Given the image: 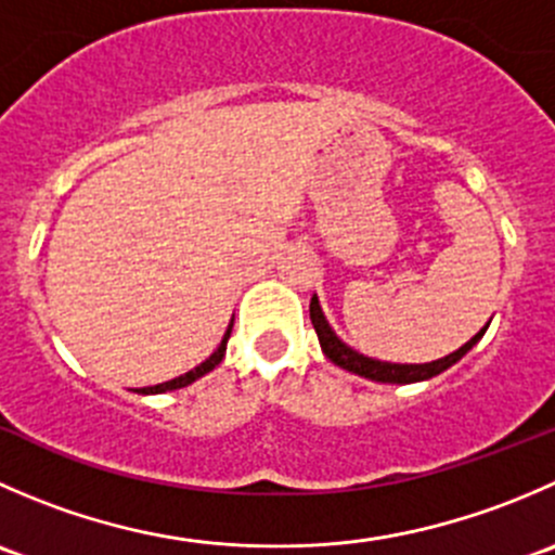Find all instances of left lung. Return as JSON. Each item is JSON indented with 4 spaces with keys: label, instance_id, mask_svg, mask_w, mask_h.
<instances>
[{
    "label": "left lung",
    "instance_id": "left-lung-1",
    "mask_svg": "<svg viewBox=\"0 0 555 555\" xmlns=\"http://www.w3.org/2000/svg\"><path fill=\"white\" fill-rule=\"evenodd\" d=\"M309 313H311V324H313V330H317V338H319V346H322L324 357H327L333 365L344 367V371L354 373V376H362V378H367V382H378V384H416V382H429V378L440 376V373L449 371L451 365H456V362L462 360V357L467 354V351L473 349L480 338H483L486 327H489V324H486V327L480 330V333H475L467 344L459 346V349L451 351V354L440 357V360L422 362V365H408V362L402 365V362L373 360V357L360 354V351L351 349L349 344H344V340L335 335V330L330 327V322H327V317H324L322 306H319L317 295L311 298Z\"/></svg>",
    "mask_w": 555,
    "mask_h": 555
}]
</instances>
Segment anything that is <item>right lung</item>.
Instances as JSON below:
<instances>
[{
	"label": "right lung",
	"mask_w": 555,
	"mask_h": 555,
	"mask_svg": "<svg viewBox=\"0 0 555 555\" xmlns=\"http://www.w3.org/2000/svg\"><path fill=\"white\" fill-rule=\"evenodd\" d=\"M231 330H233V319H231V324H228L225 335H222L220 346H217V349L211 351V354L206 357V360L201 362V365H195L193 371H188V373H184V376H177V378H171V382H166V384L142 386V389H137L139 395H164V391L184 389V386H190V384H193V382H198V378H201V376H206V373H209V371H215V367L220 365V362H222V357H225V349H228V338H231Z\"/></svg>",
	"instance_id": "1"
}]
</instances>
